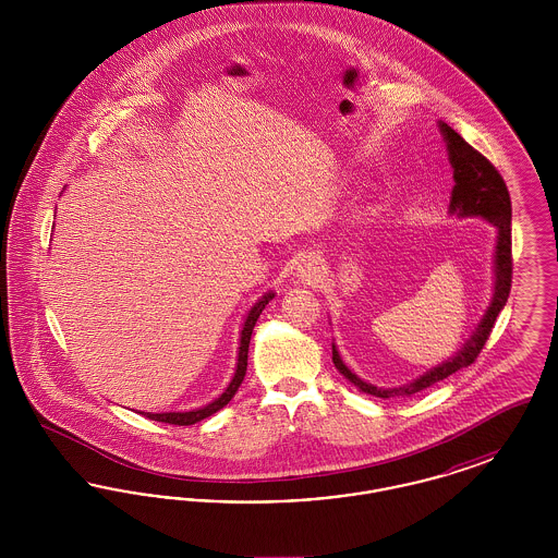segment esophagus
<instances>
[{
  "instance_id": "1",
  "label": "esophagus",
  "mask_w": 558,
  "mask_h": 558,
  "mask_svg": "<svg viewBox=\"0 0 558 558\" xmlns=\"http://www.w3.org/2000/svg\"><path fill=\"white\" fill-rule=\"evenodd\" d=\"M296 276L307 282V284H316L322 278V262H319L316 253H301L299 262H296Z\"/></svg>"
}]
</instances>
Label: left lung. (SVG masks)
Listing matches in <instances>:
<instances>
[{
    "mask_svg": "<svg viewBox=\"0 0 558 558\" xmlns=\"http://www.w3.org/2000/svg\"><path fill=\"white\" fill-rule=\"evenodd\" d=\"M439 130L448 144V159L453 169V190H451L450 213H456L458 217H483L498 230V240H496V259H494V271H496V282H494V296L492 303L485 312V316L478 322L475 332L471 339L456 351V355L439 364L437 368L426 372L421 378L401 385V387H374L371 383L362 380L357 374L347 368L337 351L332 345V362L337 371L351 380L360 391L376 396V398H410L426 387L448 378L453 372L460 368L471 366L477 360L481 349L485 341L489 339V332L496 324L498 314L505 310L508 294H510V284H512V240H510V194L506 187L502 175L498 169L485 159L478 150H475L462 135L453 132L448 123L439 121Z\"/></svg>",
    "mask_w": 558,
    "mask_h": 558,
    "instance_id": "obj_1",
    "label": "left lung"
}]
</instances>
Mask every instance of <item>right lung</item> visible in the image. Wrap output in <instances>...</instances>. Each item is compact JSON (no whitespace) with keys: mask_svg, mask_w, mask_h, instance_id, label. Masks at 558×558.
I'll list each match as a JSON object with an SVG mask.
<instances>
[{"mask_svg":"<svg viewBox=\"0 0 558 558\" xmlns=\"http://www.w3.org/2000/svg\"><path fill=\"white\" fill-rule=\"evenodd\" d=\"M274 299V292H266L253 307L251 312L246 314V319L242 324V332H240V347H239V364H236V372L228 385V389L219 396V398L207 403L205 408H198V410H190V412H162V414H153V412H140L142 416L150 418V421H157V423H169V425L187 426L203 421V418H209L215 412H219L230 399L236 396L242 380H244V374H246V360H248V343H251V335H253V328L257 324V318L262 316V312L266 310L267 303Z\"/></svg>","mask_w":558,"mask_h":558,"instance_id":"right-lung-1","label":"right lung"}]
</instances>
